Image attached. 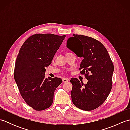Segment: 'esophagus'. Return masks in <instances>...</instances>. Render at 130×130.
<instances>
[{
	"label": "esophagus",
	"mask_w": 130,
	"mask_h": 130,
	"mask_svg": "<svg viewBox=\"0 0 130 130\" xmlns=\"http://www.w3.org/2000/svg\"><path fill=\"white\" fill-rule=\"evenodd\" d=\"M62 80L63 83H67V82H69V79L64 78L62 79Z\"/></svg>",
	"instance_id": "34e87169"
}]
</instances>
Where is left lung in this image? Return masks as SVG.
<instances>
[{
    "label": "left lung",
    "instance_id": "left-lung-1",
    "mask_svg": "<svg viewBox=\"0 0 130 130\" xmlns=\"http://www.w3.org/2000/svg\"><path fill=\"white\" fill-rule=\"evenodd\" d=\"M73 36L68 38L67 46L77 56L83 58L79 70L88 82L84 84L78 79H71V99L79 109L92 111L103 104L109 94L114 66L101 42L86 36Z\"/></svg>",
    "mask_w": 130,
    "mask_h": 130
}]
</instances>
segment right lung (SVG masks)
Listing matches in <instances>:
<instances>
[{"mask_svg":"<svg viewBox=\"0 0 130 130\" xmlns=\"http://www.w3.org/2000/svg\"><path fill=\"white\" fill-rule=\"evenodd\" d=\"M66 36L35 34L28 37L19 50L15 63L14 78L21 96L36 111L51 106L54 94L62 80L45 76L54 55Z\"/></svg>","mask_w":130,"mask_h":130,"instance_id":"1","label":"right lung"}]
</instances>
